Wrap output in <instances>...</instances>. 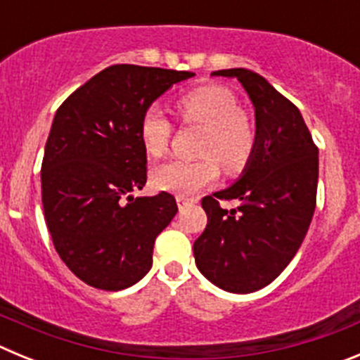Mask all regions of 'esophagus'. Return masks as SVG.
I'll return each mask as SVG.
<instances>
[{
  "instance_id": "esophagus-1",
  "label": "esophagus",
  "mask_w": 360,
  "mask_h": 360,
  "mask_svg": "<svg viewBox=\"0 0 360 360\" xmlns=\"http://www.w3.org/2000/svg\"><path fill=\"white\" fill-rule=\"evenodd\" d=\"M195 202H196L195 198H187V196H182V195L176 196V203H178V207H180V209L187 207V205H193Z\"/></svg>"
}]
</instances>
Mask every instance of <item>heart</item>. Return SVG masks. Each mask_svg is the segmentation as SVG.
<instances>
[{
	"label": "heart",
	"instance_id": "1",
	"mask_svg": "<svg viewBox=\"0 0 360 360\" xmlns=\"http://www.w3.org/2000/svg\"><path fill=\"white\" fill-rule=\"evenodd\" d=\"M180 119L187 124L205 126L198 160L164 162L153 169V184L174 195H195L219 176V161L227 173H238L249 162L256 144V131L249 117L240 110L236 95L221 86H200L176 101ZM142 148L151 157L167 151L173 124L158 104L142 111L139 120Z\"/></svg>",
	"mask_w": 360,
	"mask_h": 360
}]
</instances>
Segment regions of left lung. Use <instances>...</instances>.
<instances>
[{"instance_id":"8db88e82","label":"left lung","mask_w":360,"mask_h":360,"mask_svg":"<svg viewBox=\"0 0 360 360\" xmlns=\"http://www.w3.org/2000/svg\"><path fill=\"white\" fill-rule=\"evenodd\" d=\"M256 111V144L238 182L202 200L207 227L195 241L198 270L216 287L250 294L287 269L316 211L319 151L297 108L256 72L231 68ZM219 199L240 205L227 212Z\"/></svg>"}]
</instances>
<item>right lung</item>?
Returning a JSON list of instances; mask_svg holds the SVG:
<instances>
[{"label":"right lung","mask_w":360,"mask_h":360,"mask_svg":"<svg viewBox=\"0 0 360 360\" xmlns=\"http://www.w3.org/2000/svg\"><path fill=\"white\" fill-rule=\"evenodd\" d=\"M193 72L113 65L73 91L53 117L41 165L46 227L81 281L122 290L153 265L155 240L176 214L169 193L135 196L148 180L142 111Z\"/></svg>","instance_id":"obj_1"}]
</instances>
